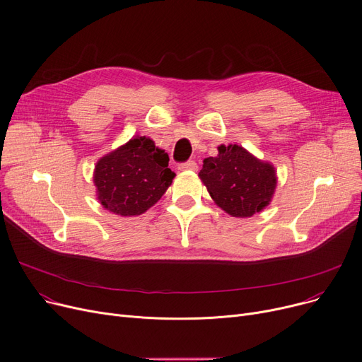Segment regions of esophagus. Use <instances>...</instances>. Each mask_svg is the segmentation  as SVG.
Wrapping results in <instances>:
<instances>
[{
  "label": "esophagus",
  "mask_w": 362,
  "mask_h": 362,
  "mask_svg": "<svg viewBox=\"0 0 362 362\" xmlns=\"http://www.w3.org/2000/svg\"><path fill=\"white\" fill-rule=\"evenodd\" d=\"M180 171H197V163L194 160H187L178 165Z\"/></svg>",
  "instance_id": "1"
}]
</instances>
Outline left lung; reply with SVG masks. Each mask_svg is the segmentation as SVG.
<instances>
[{
  "instance_id": "1",
  "label": "left lung",
  "mask_w": 362,
  "mask_h": 362,
  "mask_svg": "<svg viewBox=\"0 0 362 362\" xmlns=\"http://www.w3.org/2000/svg\"><path fill=\"white\" fill-rule=\"evenodd\" d=\"M216 158H206L199 173L210 197L233 218H250L272 200L276 171L238 144H221Z\"/></svg>"
}]
</instances>
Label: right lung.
<instances>
[{
    "mask_svg": "<svg viewBox=\"0 0 362 362\" xmlns=\"http://www.w3.org/2000/svg\"><path fill=\"white\" fill-rule=\"evenodd\" d=\"M168 153L148 137L137 136L100 158L93 182L100 204L119 216H139L173 184Z\"/></svg>",
    "mask_w": 362,
    "mask_h": 362,
    "instance_id": "add662e5",
    "label": "right lung"
}]
</instances>
